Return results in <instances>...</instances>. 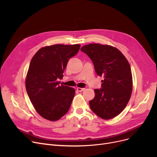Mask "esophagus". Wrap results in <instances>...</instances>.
Returning a JSON list of instances; mask_svg holds the SVG:
<instances>
[{"instance_id": "esophagus-1", "label": "esophagus", "mask_w": 157, "mask_h": 157, "mask_svg": "<svg viewBox=\"0 0 157 157\" xmlns=\"http://www.w3.org/2000/svg\"><path fill=\"white\" fill-rule=\"evenodd\" d=\"M85 90V88H79V87L77 88V90L79 92H83V91H84Z\"/></svg>"}]
</instances>
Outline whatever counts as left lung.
Masks as SVG:
<instances>
[{
  "label": "left lung",
  "mask_w": 157,
  "mask_h": 157,
  "mask_svg": "<svg viewBox=\"0 0 157 157\" xmlns=\"http://www.w3.org/2000/svg\"><path fill=\"white\" fill-rule=\"evenodd\" d=\"M81 51L92 60L97 75L104 77L102 88L94 90L95 97L89 101L90 108L104 120L117 117L127 105L132 91L128 60L119 49L109 45L89 44Z\"/></svg>",
  "instance_id": "1"
}]
</instances>
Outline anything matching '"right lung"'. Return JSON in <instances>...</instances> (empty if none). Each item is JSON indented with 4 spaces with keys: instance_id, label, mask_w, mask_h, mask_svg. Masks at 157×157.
Instances as JSON below:
<instances>
[{
    "instance_id": "1",
    "label": "right lung",
    "mask_w": 157,
    "mask_h": 157,
    "mask_svg": "<svg viewBox=\"0 0 157 157\" xmlns=\"http://www.w3.org/2000/svg\"><path fill=\"white\" fill-rule=\"evenodd\" d=\"M79 48V44L45 46L31 60L25 80L27 92L36 111L48 120H59L70 108L75 90L60 85L57 80L62 79L69 60Z\"/></svg>"
}]
</instances>
